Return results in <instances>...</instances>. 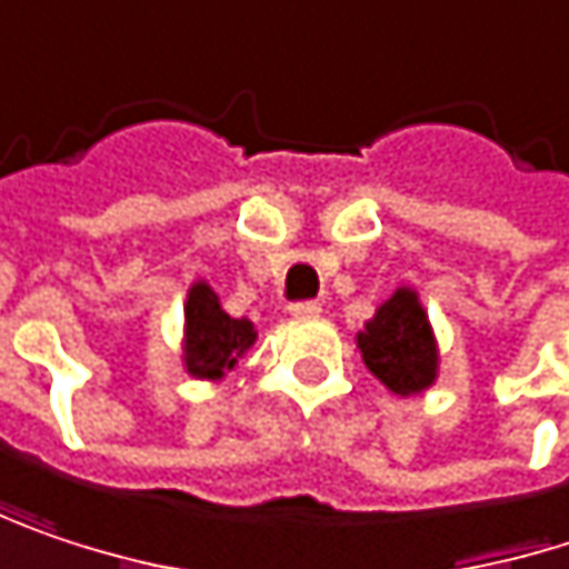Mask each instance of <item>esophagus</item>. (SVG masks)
Wrapping results in <instances>:
<instances>
[{
    "label": "esophagus",
    "mask_w": 569,
    "mask_h": 569,
    "mask_svg": "<svg viewBox=\"0 0 569 569\" xmlns=\"http://www.w3.org/2000/svg\"><path fill=\"white\" fill-rule=\"evenodd\" d=\"M289 312H292L296 319H312V316H319V312H322V306H319L316 299H302V302H292V306H289Z\"/></svg>",
    "instance_id": "obj_1"
}]
</instances>
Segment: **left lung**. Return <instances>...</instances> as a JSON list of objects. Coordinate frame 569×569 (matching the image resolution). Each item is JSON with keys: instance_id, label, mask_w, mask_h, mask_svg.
<instances>
[{"instance_id": "1", "label": "left lung", "mask_w": 569, "mask_h": 569, "mask_svg": "<svg viewBox=\"0 0 569 569\" xmlns=\"http://www.w3.org/2000/svg\"><path fill=\"white\" fill-rule=\"evenodd\" d=\"M368 371L393 393L410 397L437 381V341L413 289H397L358 332Z\"/></svg>"}]
</instances>
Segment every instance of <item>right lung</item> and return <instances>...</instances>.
I'll list each match as a JSON object with an SVG mask.
<instances>
[{"label":"right lung","instance_id":"1","mask_svg":"<svg viewBox=\"0 0 569 569\" xmlns=\"http://www.w3.org/2000/svg\"><path fill=\"white\" fill-rule=\"evenodd\" d=\"M257 341V329L247 319H231L218 292L194 283L184 302V368L201 381H218L237 365V358Z\"/></svg>","mask_w":569,"mask_h":569}]
</instances>
